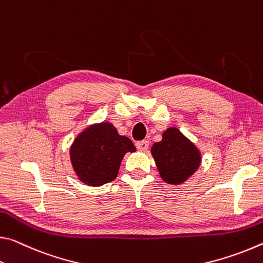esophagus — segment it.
I'll list each match as a JSON object with an SVG mask.
<instances>
[{
	"instance_id": "34e87169",
	"label": "esophagus",
	"mask_w": 263,
	"mask_h": 263,
	"mask_svg": "<svg viewBox=\"0 0 263 263\" xmlns=\"http://www.w3.org/2000/svg\"><path fill=\"white\" fill-rule=\"evenodd\" d=\"M136 148L140 150V152H147L149 148V142L147 140L143 141H137L136 142Z\"/></svg>"
}]
</instances>
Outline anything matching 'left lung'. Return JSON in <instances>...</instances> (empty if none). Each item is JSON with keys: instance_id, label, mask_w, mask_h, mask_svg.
Masks as SVG:
<instances>
[{"instance_id": "left-lung-1", "label": "left lung", "mask_w": 263, "mask_h": 263, "mask_svg": "<svg viewBox=\"0 0 263 263\" xmlns=\"http://www.w3.org/2000/svg\"><path fill=\"white\" fill-rule=\"evenodd\" d=\"M162 137L152 148L161 177L169 184L183 183L199 166L200 154L177 128L166 129Z\"/></svg>"}]
</instances>
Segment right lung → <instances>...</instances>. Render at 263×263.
Masks as SVG:
<instances>
[{"instance_id":"add662e5","label":"right lung","mask_w":263,"mask_h":263,"mask_svg":"<svg viewBox=\"0 0 263 263\" xmlns=\"http://www.w3.org/2000/svg\"><path fill=\"white\" fill-rule=\"evenodd\" d=\"M135 150L130 139L119 135L113 124L102 122L77 137L71 147V161L81 182L100 186L116 178L124 154Z\"/></svg>"}]
</instances>
